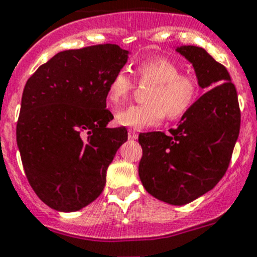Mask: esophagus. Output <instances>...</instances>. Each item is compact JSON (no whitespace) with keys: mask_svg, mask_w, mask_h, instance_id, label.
<instances>
[{"mask_svg":"<svg viewBox=\"0 0 257 257\" xmlns=\"http://www.w3.org/2000/svg\"><path fill=\"white\" fill-rule=\"evenodd\" d=\"M137 137H138L137 132L129 129V131H128V138H129V140H137Z\"/></svg>","mask_w":257,"mask_h":257,"instance_id":"obj_1","label":"esophagus"}]
</instances>
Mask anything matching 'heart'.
I'll use <instances>...</instances> for the list:
<instances>
[{
	"label": "heart",
	"mask_w": 257,
	"mask_h": 257,
	"mask_svg": "<svg viewBox=\"0 0 257 257\" xmlns=\"http://www.w3.org/2000/svg\"><path fill=\"white\" fill-rule=\"evenodd\" d=\"M141 84L150 85L144 104H131L117 110L119 125L142 129L167 119L176 120L190 110L198 95V81L194 76L181 73V68L167 58H151L136 67ZM133 89V80L125 70H119L107 86V97L112 104L125 99Z\"/></svg>",
	"instance_id": "obj_1"
}]
</instances>
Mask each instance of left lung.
<instances>
[{"mask_svg": "<svg viewBox=\"0 0 257 257\" xmlns=\"http://www.w3.org/2000/svg\"><path fill=\"white\" fill-rule=\"evenodd\" d=\"M207 93L182 115L169 135L138 136V175L146 191L172 206H184L212 190L225 175L239 136L240 111L230 75L203 48L177 46Z\"/></svg>", "mask_w": 257, "mask_h": 257, "instance_id": "1", "label": "left lung"}]
</instances>
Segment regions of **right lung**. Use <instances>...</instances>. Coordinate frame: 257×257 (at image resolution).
<instances>
[{
    "label": "right lung",
    "instance_id": "right-lung-1",
    "mask_svg": "<svg viewBox=\"0 0 257 257\" xmlns=\"http://www.w3.org/2000/svg\"><path fill=\"white\" fill-rule=\"evenodd\" d=\"M113 44L64 50L37 68L24 86L17 144L28 182L50 208L75 212L106 185L125 128H107V86L128 62Z\"/></svg>",
    "mask_w": 257,
    "mask_h": 257
}]
</instances>
